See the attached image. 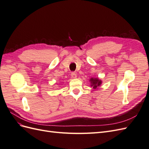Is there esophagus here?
<instances>
[{"label":"esophagus","mask_w":149,"mask_h":149,"mask_svg":"<svg viewBox=\"0 0 149 149\" xmlns=\"http://www.w3.org/2000/svg\"><path fill=\"white\" fill-rule=\"evenodd\" d=\"M71 77L73 78H74V79L76 78V77H77V75H76V74L75 73H74V72H73V73H71Z\"/></svg>","instance_id":"1"}]
</instances>
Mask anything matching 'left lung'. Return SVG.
Masks as SVG:
<instances>
[{
  "instance_id": "8db88e82",
  "label": "left lung",
  "mask_w": 149,
  "mask_h": 149,
  "mask_svg": "<svg viewBox=\"0 0 149 149\" xmlns=\"http://www.w3.org/2000/svg\"><path fill=\"white\" fill-rule=\"evenodd\" d=\"M89 82L91 83V86L94 89H97L98 88L101 86L102 84L101 79H100L97 78H91L89 79Z\"/></svg>"
}]
</instances>
